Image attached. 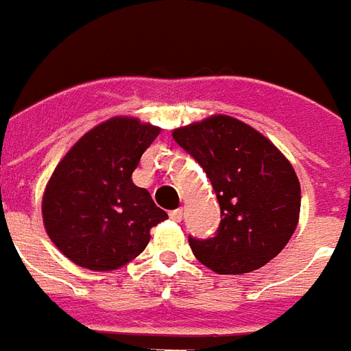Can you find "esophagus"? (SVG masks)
Listing matches in <instances>:
<instances>
[{"mask_svg": "<svg viewBox=\"0 0 351 351\" xmlns=\"http://www.w3.org/2000/svg\"><path fill=\"white\" fill-rule=\"evenodd\" d=\"M170 219L176 222H181V219H183V209H181V207H178V209H172V211H170Z\"/></svg>", "mask_w": 351, "mask_h": 351, "instance_id": "34e87169", "label": "esophagus"}]
</instances>
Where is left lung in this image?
Instances as JSON below:
<instances>
[{"mask_svg": "<svg viewBox=\"0 0 351 351\" xmlns=\"http://www.w3.org/2000/svg\"><path fill=\"white\" fill-rule=\"evenodd\" d=\"M173 140L204 168L221 206L213 237L189 235L194 256L221 275L260 269L290 241L301 186L282 153L239 119L213 116L173 130Z\"/></svg>", "mask_w": 351, "mask_h": 351, "instance_id": "8db88e82", "label": "left lung"}]
</instances>
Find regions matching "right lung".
Here are the masks:
<instances>
[{
  "mask_svg": "<svg viewBox=\"0 0 351 351\" xmlns=\"http://www.w3.org/2000/svg\"><path fill=\"white\" fill-rule=\"evenodd\" d=\"M160 129L114 117L84 134L48 181L43 219L53 245L76 265L112 271L136 258L168 219L132 172Z\"/></svg>",
  "mask_w": 351,
  "mask_h": 351,
  "instance_id": "right-lung-1",
  "label": "right lung"
}]
</instances>
